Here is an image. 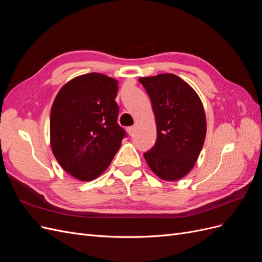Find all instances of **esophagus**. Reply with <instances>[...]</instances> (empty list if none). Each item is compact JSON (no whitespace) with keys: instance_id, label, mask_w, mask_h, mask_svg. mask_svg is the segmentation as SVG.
Listing matches in <instances>:
<instances>
[{"instance_id":"34e87169","label":"esophagus","mask_w":262,"mask_h":262,"mask_svg":"<svg viewBox=\"0 0 262 262\" xmlns=\"http://www.w3.org/2000/svg\"><path fill=\"white\" fill-rule=\"evenodd\" d=\"M134 130H136V128H134V126H129V128H126V132H128L129 136H133Z\"/></svg>"}]
</instances>
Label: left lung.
I'll return each instance as SVG.
<instances>
[{"instance_id":"8db88e82","label":"left lung","mask_w":262,"mask_h":262,"mask_svg":"<svg viewBox=\"0 0 262 262\" xmlns=\"http://www.w3.org/2000/svg\"><path fill=\"white\" fill-rule=\"evenodd\" d=\"M155 116L157 140L144 153L149 168L163 180L175 181L193 168L207 134L199 95L175 74L141 77Z\"/></svg>"}]
</instances>
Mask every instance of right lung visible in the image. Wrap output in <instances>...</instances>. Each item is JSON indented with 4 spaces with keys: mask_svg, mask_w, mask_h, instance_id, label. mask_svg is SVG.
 <instances>
[{
    "mask_svg": "<svg viewBox=\"0 0 262 262\" xmlns=\"http://www.w3.org/2000/svg\"><path fill=\"white\" fill-rule=\"evenodd\" d=\"M118 81L100 73L76 76L63 85L50 114V145L71 176H100L121 146L125 132L117 123Z\"/></svg>",
    "mask_w": 262,
    "mask_h": 262,
    "instance_id": "obj_1",
    "label": "right lung"
}]
</instances>
